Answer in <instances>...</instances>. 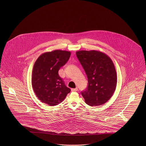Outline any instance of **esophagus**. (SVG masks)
I'll use <instances>...</instances> for the list:
<instances>
[{
  "instance_id": "1",
  "label": "esophagus",
  "mask_w": 146,
  "mask_h": 146,
  "mask_svg": "<svg viewBox=\"0 0 146 146\" xmlns=\"http://www.w3.org/2000/svg\"><path fill=\"white\" fill-rule=\"evenodd\" d=\"M78 88H72L71 89V91L73 92H77L78 91Z\"/></svg>"
}]
</instances>
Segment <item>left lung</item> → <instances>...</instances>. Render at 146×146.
<instances>
[{
    "instance_id": "left-lung-1",
    "label": "left lung",
    "mask_w": 146,
    "mask_h": 146,
    "mask_svg": "<svg viewBox=\"0 0 146 146\" xmlns=\"http://www.w3.org/2000/svg\"><path fill=\"white\" fill-rule=\"evenodd\" d=\"M76 55L88 78V87L81 92L90 106L106 103L115 92L117 77L115 65L106 53L96 50H81Z\"/></svg>"
}]
</instances>
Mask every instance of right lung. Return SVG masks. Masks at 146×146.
<instances>
[{
  "mask_svg": "<svg viewBox=\"0 0 146 146\" xmlns=\"http://www.w3.org/2000/svg\"><path fill=\"white\" fill-rule=\"evenodd\" d=\"M71 52L56 50L42 54L36 60L33 69L32 87L40 101L50 106L60 103L71 92L58 74L61 67L65 65Z\"/></svg>",
  "mask_w": 146,
  "mask_h": 146,
  "instance_id": "1",
  "label": "right lung"
}]
</instances>
